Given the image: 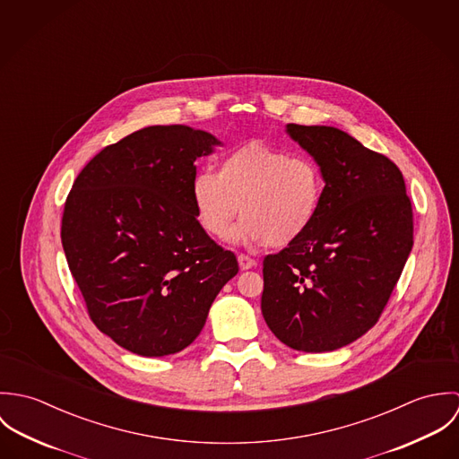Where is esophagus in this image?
<instances>
[{
    "instance_id": "1",
    "label": "esophagus",
    "mask_w": 459,
    "mask_h": 459,
    "mask_svg": "<svg viewBox=\"0 0 459 459\" xmlns=\"http://www.w3.org/2000/svg\"><path fill=\"white\" fill-rule=\"evenodd\" d=\"M238 264H240V270H249V268L256 266V260L249 258L247 255H238Z\"/></svg>"
}]
</instances>
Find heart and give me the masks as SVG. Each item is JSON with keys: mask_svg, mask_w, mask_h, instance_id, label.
<instances>
[{"mask_svg": "<svg viewBox=\"0 0 459 459\" xmlns=\"http://www.w3.org/2000/svg\"><path fill=\"white\" fill-rule=\"evenodd\" d=\"M197 222L213 238L230 237L238 212L246 217L235 238L286 247L302 238L320 215L325 175L307 155L249 141L201 171L191 187Z\"/></svg>", "mask_w": 459, "mask_h": 459, "instance_id": "1", "label": "heart"}]
</instances>
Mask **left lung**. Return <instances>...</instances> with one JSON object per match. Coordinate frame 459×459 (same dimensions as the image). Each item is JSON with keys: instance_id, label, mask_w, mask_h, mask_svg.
Instances as JSON below:
<instances>
[{"instance_id": "left-lung-1", "label": "left lung", "mask_w": 459, "mask_h": 459, "mask_svg": "<svg viewBox=\"0 0 459 459\" xmlns=\"http://www.w3.org/2000/svg\"><path fill=\"white\" fill-rule=\"evenodd\" d=\"M324 169L325 199L311 230L263 260L262 313L286 346L322 353L373 327L413 246L401 171L344 131L286 126Z\"/></svg>"}]
</instances>
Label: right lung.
Returning a JSON list of instances; mask_svg holds the SVG:
<instances>
[{"mask_svg":"<svg viewBox=\"0 0 459 459\" xmlns=\"http://www.w3.org/2000/svg\"><path fill=\"white\" fill-rule=\"evenodd\" d=\"M221 144L187 126L144 127L97 153L66 197L62 244L88 315L135 355L187 348L238 272L191 195L197 157Z\"/></svg>","mask_w":459,"mask_h":459,"instance_id":"obj_1","label":"right lung"}]
</instances>
